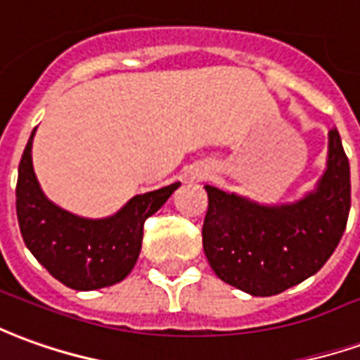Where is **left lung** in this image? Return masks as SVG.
<instances>
[{"mask_svg": "<svg viewBox=\"0 0 360 360\" xmlns=\"http://www.w3.org/2000/svg\"><path fill=\"white\" fill-rule=\"evenodd\" d=\"M202 248L218 278L273 296L316 275L338 248L351 208V172L338 128L318 187L288 205H259L206 185Z\"/></svg>", "mask_w": 360, "mask_h": 360, "instance_id": "obj_1", "label": "left lung"}]
</instances>
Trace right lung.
<instances>
[{"mask_svg": "<svg viewBox=\"0 0 360 360\" xmlns=\"http://www.w3.org/2000/svg\"><path fill=\"white\" fill-rule=\"evenodd\" d=\"M34 130L25 146L15 188L25 245L50 275L74 290L117 285L136 265L146 218L158 212L181 183L136 195L109 218L75 216L50 202L40 188L31 155Z\"/></svg>", "mask_w": 360, "mask_h": 360, "instance_id": "1", "label": "right lung"}]
</instances>
